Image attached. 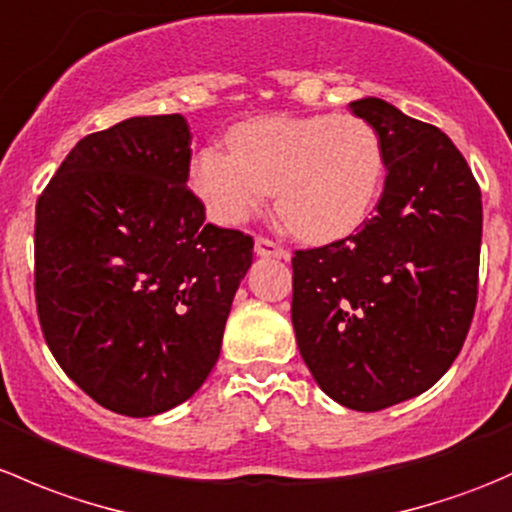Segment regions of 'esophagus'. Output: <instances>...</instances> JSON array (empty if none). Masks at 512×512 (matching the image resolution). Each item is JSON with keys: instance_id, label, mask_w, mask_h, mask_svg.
<instances>
[{"instance_id": "1", "label": "esophagus", "mask_w": 512, "mask_h": 512, "mask_svg": "<svg viewBox=\"0 0 512 512\" xmlns=\"http://www.w3.org/2000/svg\"><path fill=\"white\" fill-rule=\"evenodd\" d=\"M255 252L260 257H289V252L282 245H277L270 237H255Z\"/></svg>"}]
</instances>
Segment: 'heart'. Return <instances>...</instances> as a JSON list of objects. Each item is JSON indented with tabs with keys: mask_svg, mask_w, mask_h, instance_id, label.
<instances>
[{
	"mask_svg": "<svg viewBox=\"0 0 512 512\" xmlns=\"http://www.w3.org/2000/svg\"><path fill=\"white\" fill-rule=\"evenodd\" d=\"M230 148H203L190 185L223 225H240L267 203L292 235L332 242L364 223L384 188V146L371 123L349 113L250 118Z\"/></svg>",
	"mask_w": 512,
	"mask_h": 512,
	"instance_id": "1",
	"label": "heart"
}]
</instances>
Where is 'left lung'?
I'll use <instances>...</instances> for the list:
<instances>
[{
	"instance_id": "8db88e82",
	"label": "left lung",
	"mask_w": 512,
	"mask_h": 512,
	"mask_svg": "<svg viewBox=\"0 0 512 512\" xmlns=\"http://www.w3.org/2000/svg\"><path fill=\"white\" fill-rule=\"evenodd\" d=\"M349 108L379 133L384 193L354 235L294 252L292 324L324 394L381 411L431 389L466 342L483 203L446 133L381 98Z\"/></svg>"
}]
</instances>
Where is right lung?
<instances>
[{"instance_id": "right-lung-1", "label": "right lung", "mask_w": 512, "mask_h": 512, "mask_svg": "<svg viewBox=\"0 0 512 512\" xmlns=\"http://www.w3.org/2000/svg\"><path fill=\"white\" fill-rule=\"evenodd\" d=\"M180 113L81 138L36 200L34 294L51 354L103 409L156 416L213 371L252 237L205 223Z\"/></svg>"}]
</instances>
